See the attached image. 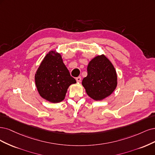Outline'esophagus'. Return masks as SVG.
<instances>
[{
	"mask_svg": "<svg viewBox=\"0 0 155 155\" xmlns=\"http://www.w3.org/2000/svg\"><path fill=\"white\" fill-rule=\"evenodd\" d=\"M81 80H82V78L81 77H78L76 78V81L77 82H81Z\"/></svg>",
	"mask_w": 155,
	"mask_h": 155,
	"instance_id": "esophagus-1",
	"label": "esophagus"
}]
</instances>
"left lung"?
I'll list each match as a JSON object with an SVG mask.
<instances>
[{
	"mask_svg": "<svg viewBox=\"0 0 155 155\" xmlns=\"http://www.w3.org/2000/svg\"><path fill=\"white\" fill-rule=\"evenodd\" d=\"M87 75L82 84L87 94L94 101H102L114 91L117 74L112 63L104 55H98L89 62Z\"/></svg>",
	"mask_w": 155,
	"mask_h": 155,
	"instance_id": "left-lung-1",
	"label": "left lung"
}]
</instances>
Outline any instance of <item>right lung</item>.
<instances>
[{"label": "right lung", "instance_id": "1", "mask_svg": "<svg viewBox=\"0 0 155 155\" xmlns=\"http://www.w3.org/2000/svg\"><path fill=\"white\" fill-rule=\"evenodd\" d=\"M40 95L52 103L62 101L70 85L75 84L63 62L61 54L49 51L40 64L35 76Z\"/></svg>", "mask_w": 155, "mask_h": 155}]
</instances>
